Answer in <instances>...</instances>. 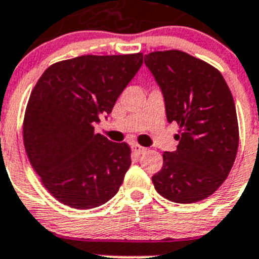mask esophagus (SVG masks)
Here are the masks:
<instances>
[{
  "mask_svg": "<svg viewBox=\"0 0 259 259\" xmlns=\"http://www.w3.org/2000/svg\"><path fill=\"white\" fill-rule=\"evenodd\" d=\"M132 150H134L135 154L141 155V154H145L146 150L148 149H146V148H144V146L139 145V144H134V145H132Z\"/></svg>",
  "mask_w": 259,
  "mask_h": 259,
  "instance_id": "34e87169",
  "label": "esophagus"
}]
</instances>
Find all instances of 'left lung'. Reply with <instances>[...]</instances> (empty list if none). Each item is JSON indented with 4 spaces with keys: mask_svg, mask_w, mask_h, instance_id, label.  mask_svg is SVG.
<instances>
[{
    "mask_svg": "<svg viewBox=\"0 0 259 259\" xmlns=\"http://www.w3.org/2000/svg\"><path fill=\"white\" fill-rule=\"evenodd\" d=\"M163 93L168 123H178L175 152L163 153V166L152 182L158 193L178 203L211 196L223 184L239 148V124L232 93L222 74L182 50L145 56Z\"/></svg>",
    "mask_w": 259,
    "mask_h": 259,
    "instance_id": "1",
    "label": "left lung"
}]
</instances>
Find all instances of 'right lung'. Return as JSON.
I'll return each instance as SVG.
<instances>
[{"instance_id": "1", "label": "right lung", "mask_w": 259, "mask_h": 259, "mask_svg": "<svg viewBox=\"0 0 259 259\" xmlns=\"http://www.w3.org/2000/svg\"><path fill=\"white\" fill-rule=\"evenodd\" d=\"M143 65V53L57 62L32 89L23 141L47 191L72 209L113 198L131 166V148L95 134Z\"/></svg>"}]
</instances>
